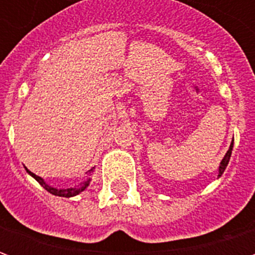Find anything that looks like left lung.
Listing matches in <instances>:
<instances>
[{"instance_id":"obj_1","label":"left lung","mask_w":255,"mask_h":255,"mask_svg":"<svg viewBox=\"0 0 255 255\" xmlns=\"http://www.w3.org/2000/svg\"><path fill=\"white\" fill-rule=\"evenodd\" d=\"M232 147H234V142L231 143L230 149H228V151L225 153L224 158L221 160V162H220V166H219V177L224 173L225 168H227V165H228V162H230V158H231V154H232Z\"/></svg>"}]
</instances>
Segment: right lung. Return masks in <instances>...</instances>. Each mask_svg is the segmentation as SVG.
Returning <instances> with one entry per match:
<instances>
[{
	"label": "right lung",
	"mask_w": 255,
	"mask_h": 255,
	"mask_svg": "<svg viewBox=\"0 0 255 255\" xmlns=\"http://www.w3.org/2000/svg\"><path fill=\"white\" fill-rule=\"evenodd\" d=\"M25 171H27V173L28 175H31V176L35 179L36 182L41 184L42 187L45 188L46 191H49L50 194H53V195H57V197H65V198H71V197H75V195H78V194H80L82 191H84L86 188L89 187L90 182H91V179L90 177H87V180H84L83 183H80V186H78V187H71V188H56V187H52V186H49L43 179H42L41 176H36L35 173H32L31 171H28L27 168H25ZM89 172H93V169Z\"/></svg>",
	"instance_id": "add662e5"
}]
</instances>
